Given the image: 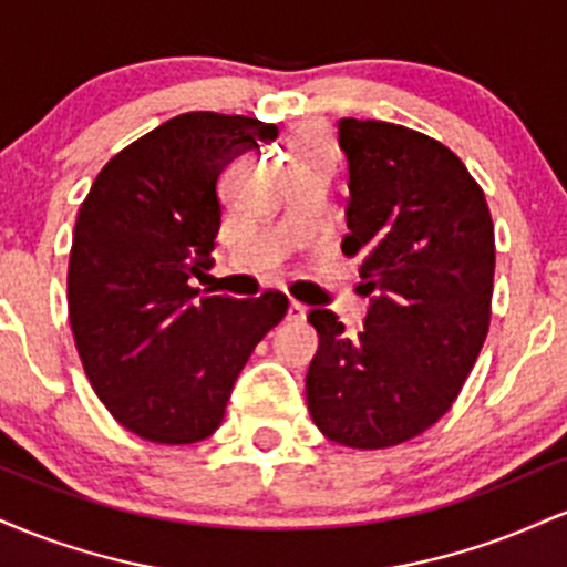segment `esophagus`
I'll return each mask as SVG.
<instances>
[{"mask_svg":"<svg viewBox=\"0 0 567 567\" xmlns=\"http://www.w3.org/2000/svg\"><path fill=\"white\" fill-rule=\"evenodd\" d=\"M306 320V306L298 301L288 303V322H303Z\"/></svg>","mask_w":567,"mask_h":567,"instance_id":"esophagus-1","label":"esophagus"}]
</instances>
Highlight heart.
<instances>
[{"mask_svg": "<svg viewBox=\"0 0 567 567\" xmlns=\"http://www.w3.org/2000/svg\"><path fill=\"white\" fill-rule=\"evenodd\" d=\"M311 154H328V148H324V143L320 135L315 133H306L292 143L290 148V159H301V157H311Z\"/></svg>", "mask_w": 567, "mask_h": 567, "instance_id": "heart-1", "label": "heart"}]
</instances>
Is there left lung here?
Returning <instances> with one entry per match:
<instances>
[{"mask_svg": "<svg viewBox=\"0 0 567 567\" xmlns=\"http://www.w3.org/2000/svg\"><path fill=\"white\" fill-rule=\"evenodd\" d=\"M349 165L343 256L360 258L365 330L311 309L320 349L306 373L315 424L375 451L437 424L491 324L496 243L483 188L447 146L402 125L338 120Z\"/></svg>", "mask_w": 567, "mask_h": 567, "instance_id": "obj_1", "label": "left lung"}]
</instances>
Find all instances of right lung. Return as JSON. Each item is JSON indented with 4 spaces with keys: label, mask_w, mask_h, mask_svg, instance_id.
<instances>
[{
    "label": "right lung",
    "mask_w": 567,
    "mask_h": 567,
    "mask_svg": "<svg viewBox=\"0 0 567 567\" xmlns=\"http://www.w3.org/2000/svg\"><path fill=\"white\" fill-rule=\"evenodd\" d=\"M275 138L277 125L250 116H173L109 159L82 202L71 330L95 394L143 440L210 437L256 343L288 315L277 290L234 301L188 285L213 266L218 175Z\"/></svg>",
    "instance_id": "add662e5"
}]
</instances>
